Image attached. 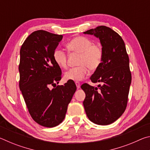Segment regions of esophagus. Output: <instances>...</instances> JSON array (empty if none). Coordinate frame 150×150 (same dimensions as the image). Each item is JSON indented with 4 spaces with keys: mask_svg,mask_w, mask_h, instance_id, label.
Returning a JSON list of instances; mask_svg holds the SVG:
<instances>
[{
    "mask_svg": "<svg viewBox=\"0 0 150 150\" xmlns=\"http://www.w3.org/2000/svg\"><path fill=\"white\" fill-rule=\"evenodd\" d=\"M75 85H76V86H77V88H80V86H81L80 82H79V81H76Z\"/></svg>",
    "mask_w": 150,
    "mask_h": 150,
    "instance_id": "esophagus-1",
    "label": "esophagus"
}]
</instances>
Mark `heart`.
<instances>
[{
  "instance_id": "1",
  "label": "heart",
  "mask_w": 150,
  "mask_h": 150,
  "mask_svg": "<svg viewBox=\"0 0 150 150\" xmlns=\"http://www.w3.org/2000/svg\"><path fill=\"white\" fill-rule=\"evenodd\" d=\"M70 54H79L77 67L71 68L65 73L67 80L81 81L88 75V69L95 71L100 67L103 59V49L100 44H93L92 40L85 36L73 38L66 44ZM53 57L60 68L67 67V55L61 49L54 50Z\"/></svg>"
}]
</instances>
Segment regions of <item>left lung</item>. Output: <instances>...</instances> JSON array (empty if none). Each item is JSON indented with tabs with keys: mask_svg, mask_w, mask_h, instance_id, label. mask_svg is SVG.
<instances>
[{
	"mask_svg": "<svg viewBox=\"0 0 150 150\" xmlns=\"http://www.w3.org/2000/svg\"><path fill=\"white\" fill-rule=\"evenodd\" d=\"M84 34L100 39L103 59L90 77L92 83H100L98 87L81 85L86 95L83 105L91 122L108 125L120 118L126 108L132 81L129 57L124 40L110 28L99 26Z\"/></svg>",
	"mask_w": 150,
	"mask_h": 150,
	"instance_id": "left-lung-1",
	"label": "left lung"
}]
</instances>
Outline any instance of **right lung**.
<instances>
[{
	"mask_svg": "<svg viewBox=\"0 0 150 150\" xmlns=\"http://www.w3.org/2000/svg\"><path fill=\"white\" fill-rule=\"evenodd\" d=\"M62 38V35L37 30L25 40L20 52V89L33 120L47 128L64 120L77 88L69 80L56 86L62 79V70L53 54ZM52 86L54 88L50 90Z\"/></svg>",
	"mask_w": 150,
	"mask_h": 150,
	"instance_id": "1",
	"label": "right lung"
}]
</instances>
